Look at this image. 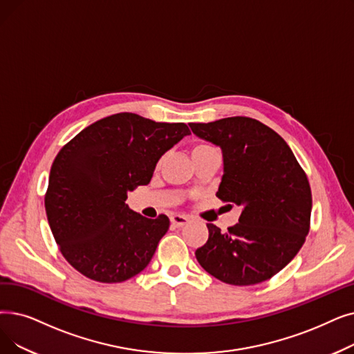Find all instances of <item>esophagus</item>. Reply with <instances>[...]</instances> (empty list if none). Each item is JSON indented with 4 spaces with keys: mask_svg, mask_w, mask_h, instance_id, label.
I'll list each match as a JSON object with an SVG mask.
<instances>
[{
    "mask_svg": "<svg viewBox=\"0 0 354 354\" xmlns=\"http://www.w3.org/2000/svg\"><path fill=\"white\" fill-rule=\"evenodd\" d=\"M171 223L174 227H183L188 223V217H185V215H180V214H174L171 217Z\"/></svg>",
    "mask_w": 354,
    "mask_h": 354,
    "instance_id": "obj_1",
    "label": "esophagus"
}]
</instances>
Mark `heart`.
Masks as SVG:
<instances>
[{"mask_svg": "<svg viewBox=\"0 0 354 354\" xmlns=\"http://www.w3.org/2000/svg\"><path fill=\"white\" fill-rule=\"evenodd\" d=\"M209 147H211V146L207 145V143H195V145L191 147V156L196 155V153L203 151V150H205V149H209Z\"/></svg>", "mask_w": 354, "mask_h": 354, "instance_id": "obj_1", "label": "heart"}]
</instances>
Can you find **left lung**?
I'll return each mask as SVG.
<instances>
[{
  "instance_id": "obj_1",
  "label": "left lung",
  "mask_w": 354,
  "mask_h": 354,
  "mask_svg": "<svg viewBox=\"0 0 354 354\" xmlns=\"http://www.w3.org/2000/svg\"><path fill=\"white\" fill-rule=\"evenodd\" d=\"M194 134L223 150L224 175L217 196L241 205L225 233L208 227L195 256L214 278L248 286L270 279L297 256L310 232L308 178L282 137L254 118L191 122Z\"/></svg>"
}]
</instances>
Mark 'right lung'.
<instances>
[{
	"instance_id": "right-lung-1",
	"label": "right lung",
	"mask_w": 354,
	"mask_h": 354,
	"mask_svg": "<svg viewBox=\"0 0 354 354\" xmlns=\"http://www.w3.org/2000/svg\"><path fill=\"white\" fill-rule=\"evenodd\" d=\"M185 122H156L133 113L95 121L53 160L46 215L60 253L86 278L124 282L140 273L169 228L126 204L127 192L150 182L158 160L183 137Z\"/></svg>"
}]
</instances>
